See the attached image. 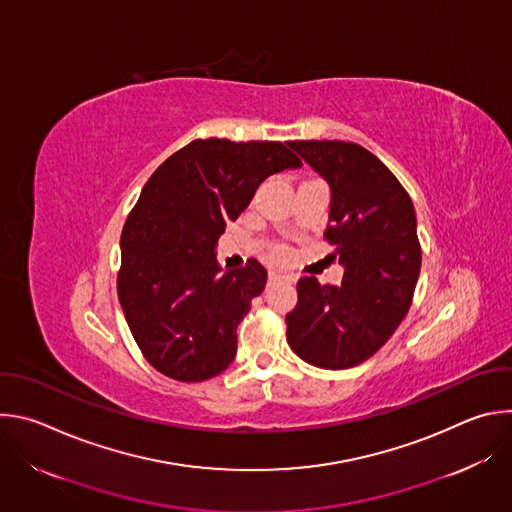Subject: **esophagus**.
Wrapping results in <instances>:
<instances>
[{"mask_svg":"<svg viewBox=\"0 0 512 512\" xmlns=\"http://www.w3.org/2000/svg\"><path fill=\"white\" fill-rule=\"evenodd\" d=\"M269 279H271V281H277V279H294V277L285 275V273H281V271H271V273H269Z\"/></svg>","mask_w":512,"mask_h":512,"instance_id":"esophagus-1","label":"esophagus"}]
</instances>
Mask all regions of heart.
Instances as JSON below:
<instances>
[{
	"label": "heart",
	"mask_w": 512,
	"mask_h": 512,
	"mask_svg": "<svg viewBox=\"0 0 512 512\" xmlns=\"http://www.w3.org/2000/svg\"><path fill=\"white\" fill-rule=\"evenodd\" d=\"M273 255H275L277 259H283V257L287 255V251H285V247H277V249L273 251Z\"/></svg>",
	"instance_id": "b5f03b06"
}]
</instances>
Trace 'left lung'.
Segmentation results:
<instances>
[{
	"label": "left lung",
	"instance_id": "1",
	"mask_svg": "<svg viewBox=\"0 0 512 512\" xmlns=\"http://www.w3.org/2000/svg\"><path fill=\"white\" fill-rule=\"evenodd\" d=\"M330 186L326 241L344 267L342 285L298 281L285 316L302 360L342 371L371 358L407 316L421 269L415 208L393 172L352 141H291Z\"/></svg>",
	"mask_w": 512,
	"mask_h": 512
}]
</instances>
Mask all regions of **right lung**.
<instances>
[{
	"mask_svg": "<svg viewBox=\"0 0 512 512\" xmlns=\"http://www.w3.org/2000/svg\"><path fill=\"white\" fill-rule=\"evenodd\" d=\"M287 145L194 139L145 182L123 225L117 294L139 350L162 375L200 383L233 362L237 326L267 271L255 259L223 271L214 247L265 178L302 166Z\"/></svg>",
	"mask_w": 512,
	"mask_h": 512,
	"instance_id": "obj_1",
	"label": "right lung"
}]
</instances>
